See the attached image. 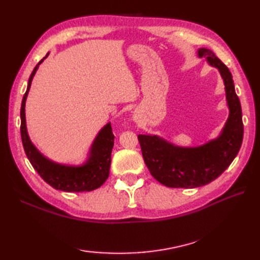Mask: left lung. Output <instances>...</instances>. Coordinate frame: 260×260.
Instances as JSON below:
<instances>
[{
	"label": "left lung",
	"instance_id": "1",
	"mask_svg": "<svg viewBox=\"0 0 260 260\" xmlns=\"http://www.w3.org/2000/svg\"><path fill=\"white\" fill-rule=\"evenodd\" d=\"M199 56L206 57L221 74L230 115L219 139L194 148L176 147L156 136H137L143 158L153 178L169 187L189 189L212 182L234 161L244 139L241 106L228 67L208 49H200Z\"/></svg>",
	"mask_w": 260,
	"mask_h": 260
}]
</instances>
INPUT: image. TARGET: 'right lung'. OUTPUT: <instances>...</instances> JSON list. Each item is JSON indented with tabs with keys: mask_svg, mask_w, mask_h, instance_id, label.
I'll return each mask as SVG.
<instances>
[{
	"mask_svg": "<svg viewBox=\"0 0 260 260\" xmlns=\"http://www.w3.org/2000/svg\"><path fill=\"white\" fill-rule=\"evenodd\" d=\"M43 59L36 66L35 69H33L29 78V82H27V89L24 93L23 99H22L20 129L24 152L27 158H29L33 169L37 171L39 175H40L49 185H51L54 189L66 192H87L96 190L107 180L109 175L110 161H112V159H110V155H112L115 139L110 124H107L105 126L101 131V133L98 134L97 139L92 144L91 156L89 158V161H88L84 167L80 168L63 167V165H59L48 161L47 158L43 157L41 154L37 151V148L33 146L29 136H27L24 114L25 101L27 92H29L30 89L33 76H35L39 64L43 61Z\"/></svg>",
	"mask_w": 260,
	"mask_h": 260,
	"instance_id": "right-lung-1",
	"label": "right lung"
}]
</instances>
